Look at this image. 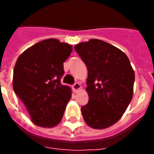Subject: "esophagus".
Instances as JSON below:
<instances>
[{
  "instance_id": "34e87169",
  "label": "esophagus",
  "mask_w": 154,
  "mask_h": 154,
  "mask_svg": "<svg viewBox=\"0 0 154 154\" xmlns=\"http://www.w3.org/2000/svg\"><path fill=\"white\" fill-rule=\"evenodd\" d=\"M80 89H81V85H80L79 82H76V83L73 84V85H72V89H73V91L77 92Z\"/></svg>"
}]
</instances>
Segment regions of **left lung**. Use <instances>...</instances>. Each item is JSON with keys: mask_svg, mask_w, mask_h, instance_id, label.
<instances>
[{"mask_svg": "<svg viewBox=\"0 0 154 154\" xmlns=\"http://www.w3.org/2000/svg\"><path fill=\"white\" fill-rule=\"evenodd\" d=\"M88 69L87 105L82 106L86 124L105 129L122 117L133 98L134 71L129 58L117 47L98 39L74 46Z\"/></svg>", "mask_w": 154, "mask_h": 154, "instance_id": "left-lung-1", "label": "left lung"}]
</instances>
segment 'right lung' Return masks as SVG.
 <instances>
[{
    "label": "right lung",
    "instance_id": "right-lung-1",
    "mask_svg": "<svg viewBox=\"0 0 154 154\" xmlns=\"http://www.w3.org/2000/svg\"><path fill=\"white\" fill-rule=\"evenodd\" d=\"M72 50L71 45L47 39L26 49L16 62L13 90L37 125L51 128L62 119L72 94L60 79Z\"/></svg>",
    "mask_w": 154,
    "mask_h": 154
}]
</instances>
